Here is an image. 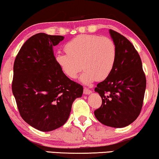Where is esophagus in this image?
I'll list each match as a JSON object with an SVG mask.
<instances>
[{
    "mask_svg": "<svg viewBox=\"0 0 159 159\" xmlns=\"http://www.w3.org/2000/svg\"><path fill=\"white\" fill-rule=\"evenodd\" d=\"M84 94H89L92 93V90L87 89V88H84Z\"/></svg>",
    "mask_w": 159,
    "mask_h": 159,
    "instance_id": "obj_1",
    "label": "esophagus"
}]
</instances>
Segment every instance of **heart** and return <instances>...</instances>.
Listing matches in <instances>:
<instances>
[{"instance_id": "heart-1", "label": "heart", "mask_w": 159, "mask_h": 159, "mask_svg": "<svg viewBox=\"0 0 159 159\" xmlns=\"http://www.w3.org/2000/svg\"><path fill=\"white\" fill-rule=\"evenodd\" d=\"M67 53H57L55 61L62 73L75 79L83 70L81 81L90 84L106 79L111 73L116 59V48L111 39L95 34H81L65 45Z\"/></svg>"}]
</instances>
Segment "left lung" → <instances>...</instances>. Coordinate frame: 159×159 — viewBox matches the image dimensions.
Segmentation results:
<instances>
[{"mask_svg": "<svg viewBox=\"0 0 159 159\" xmlns=\"http://www.w3.org/2000/svg\"><path fill=\"white\" fill-rule=\"evenodd\" d=\"M109 33L116 45V59L111 73L94 88L102 98V105L94 113L105 125L123 128L141 112L146 77L141 58L132 43L114 30Z\"/></svg>", "mask_w": 159, "mask_h": 159, "instance_id": "left-lung-1", "label": "left lung"}]
</instances>
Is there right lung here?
<instances>
[{
	"label": "right lung",
	"mask_w": 159,
	"mask_h": 159,
	"mask_svg": "<svg viewBox=\"0 0 159 159\" xmlns=\"http://www.w3.org/2000/svg\"><path fill=\"white\" fill-rule=\"evenodd\" d=\"M62 36L39 33L22 46L14 63L11 89L21 117L41 131H51L67 122L83 86L62 73L53 47Z\"/></svg>",
	"instance_id": "add662e5"
}]
</instances>
